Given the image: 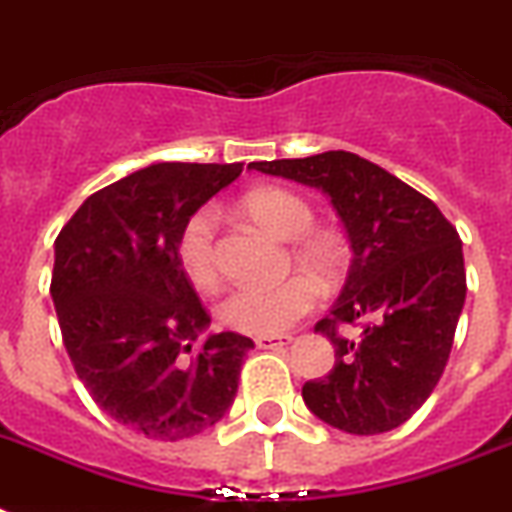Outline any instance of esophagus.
Here are the masks:
<instances>
[{"label": "esophagus", "instance_id": "1", "mask_svg": "<svg viewBox=\"0 0 512 512\" xmlns=\"http://www.w3.org/2000/svg\"><path fill=\"white\" fill-rule=\"evenodd\" d=\"M255 344L260 350H278V347H286V344H292V336H257Z\"/></svg>", "mask_w": 512, "mask_h": 512}]
</instances>
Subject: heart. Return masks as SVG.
Listing matches in <instances>:
<instances>
[{"instance_id":"obj_1","label":"heart","mask_w":512,"mask_h":512,"mask_svg":"<svg viewBox=\"0 0 512 512\" xmlns=\"http://www.w3.org/2000/svg\"><path fill=\"white\" fill-rule=\"evenodd\" d=\"M242 210L284 242H292V260L318 284H334L347 268V252L336 236L313 231L315 213L305 199L289 189L263 186L242 199ZM178 263L199 289L218 278L215 213L199 210L186 220L178 236ZM315 289L307 278H289L278 286H236L220 299L218 318L223 326L255 336L284 334L286 328L313 310Z\"/></svg>"}]
</instances>
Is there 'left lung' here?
I'll list each match as a JSON object with an SVG mask.
<instances>
[{
  "mask_svg": "<svg viewBox=\"0 0 512 512\" xmlns=\"http://www.w3.org/2000/svg\"><path fill=\"white\" fill-rule=\"evenodd\" d=\"M249 168L326 191L352 247L347 284L315 323L336 363L302 386V400L347 434L397 429L429 400L450 360L465 302L458 231L421 191L344 149ZM342 322L364 334L347 340Z\"/></svg>",
  "mask_w": 512,
  "mask_h": 512,
  "instance_id": "8db88e82",
  "label": "left lung"
}]
</instances>
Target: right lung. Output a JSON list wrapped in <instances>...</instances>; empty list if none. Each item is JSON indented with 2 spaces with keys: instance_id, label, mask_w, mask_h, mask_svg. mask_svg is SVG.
<instances>
[{
  "instance_id": "obj_1",
  "label": "right lung",
  "mask_w": 512,
  "mask_h": 512,
  "mask_svg": "<svg viewBox=\"0 0 512 512\" xmlns=\"http://www.w3.org/2000/svg\"><path fill=\"white\" fill-rule=\"evenodd\" d=\"M242 173V162H157L99 189L54 242L52 292L81 384L110 418L160 442L202 434L239 389L249 336L210 323L178 263L186 220Z\"/></svg>"
}]
</instances>
